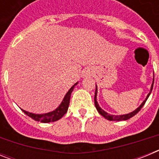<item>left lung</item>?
Returning a JSON list of instances; mask_svg holds the SVG:
<instances>
[{
  "instance_id": "left-lung-1",
  "label": "left lung",
  "mask_w": 159,
  "mask_h": 159,
  "mask_svg": "<svg viewBox=\"0 0 159 159\" xmlns=\"http://www.w3.org/2000/svg\"><path fill=\"white\" fill-rule=\"evenodd\" d=\"M153 85H154V80H153V84L152 85H151V92H150V93L147 95V98H146V99L143 102V103H142L141 105H140L139 107L136 109L135 111H134L133 112H131V113H129V114H127V115H123V116H112V115H110V114L107 113V112H105L104 111L102 110V109H101L100 107L99 106V104H98V102H97V100H96V95H97V86L96 88H95V107H96L97 111H98V112H99V114H100L101 116H103V117L105 118V119H107V120H110V121H122V120H127V119H129L130 118L133 117L134 116H135L136 114L138 113V112L140 110H141V108L143 107V105L145 104L146 101L147 100V99H148L149 95H150V94L151 93V91H152L153 89Z\"/></svg>"
}]
</instances>
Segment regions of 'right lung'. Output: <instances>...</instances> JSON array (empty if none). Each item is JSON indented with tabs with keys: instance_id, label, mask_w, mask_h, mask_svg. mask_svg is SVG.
<instances>
[{
	"instance_id": "obj_1",
	"label": "right lung",
	"mask_w": 159,
	"mask_h": 159,
	"mask_svg": "<svg viewBox=\"0 0 159 159\" xmlns=\"http://www.w3.org/2000/svg\"><path fill=\"white\" fill-rule=\"evenodd\" d=\"M78 83H75L70 90L67 92V93L66 94V95L64 96V99H63L62 102L60 103V106L56 109L55 111L52 112H49L47 114H43V115H36V114H32L30 112H28L26 111L23 110L24 113H25L28 116L31 117L32 119H33L34 120L38 122H41V123H51V122H55L59 120L60 119L63 117L66 114V112L67 111V109H68V106H69L70 102V98H71V94L72 92L73 89H74V87Z\"/></svg>"
}]
</instances>
